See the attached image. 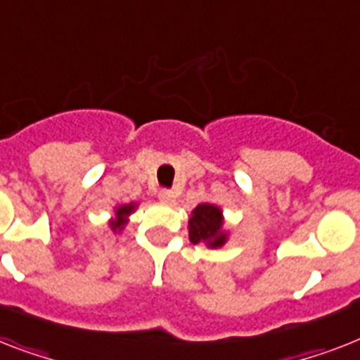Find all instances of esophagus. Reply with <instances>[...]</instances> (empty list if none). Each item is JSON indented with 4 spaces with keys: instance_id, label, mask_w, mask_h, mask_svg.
<instances>
[{
    "instance_id": "1",
    "label": "esophagus",
    "mask_w": 360,
    "mask_h": 360,
    "mask_svg": "<svg viewBox=\"0 0 360 360\" xmlns=\"http://www.w3.org/2000/svg\"><path fill=\"white\" fill-rule=\"evenodd\" d=\"M159 200L165 201V203H174L175 201V192L170 188H162L159 192Z\"/></svg>"
}]
</instances>
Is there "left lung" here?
Segmentation results:
<instances>
[{
	"label": "left lung",
	"mask_w": 360,
	"mask_h": 360,
	"mask_svg": "<svg viewBox=\"0 0 360 360\" xmlns=\"http://www.w3.org/2000/svg\"><path fill=\"white\" fill-rule=\"evenodd\" d=\"M190 240L194 244L207 242L210 248H220L226 242V233H221V212L218 207L203 203L192 210L188 221Z\"/></svg>",
	"instance_id": "obj_1"
}]
</instances>
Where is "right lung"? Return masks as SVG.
<instances>
[{
	"label": "right lung",
	"instance_id": "right-lung-1",
	"mask_svg": "<svg viewBox=\"0 0 360 360\" xmlns=\"http://www.w3.org/2000/svg\"><path fill=\"white\" fill-rule=\"evenodd\" d=\"M133 209H134L133 203H129V205L118 207V210H116V220L110 221V227H112L114 231L122 229V227H124L125 224H127V216H129L131 212H133Z\"/></svg>",
	"mask_w": 360,
	"mask_h": 360
}]
</instances>
